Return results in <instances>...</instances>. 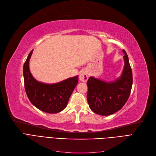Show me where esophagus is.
<instances>
[{
	"label": "esophagus",
	"instance_id": "34e87169",
	"mask_svg": "<svg viewBox=\"0 0 156 156\" xmlns=\"http://www.w3.org/2000/svg\"><path fill=\"white\" fill-rule=\"evenodd\" d=\"M88 79V75L87 73V72L86 71H83L80 73L79 74V79L80 81L82 82H87V80Z\"/></svg>",
	"mask_w": 156,
	"mask_h": 156
}]
</instances>
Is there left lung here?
Here are the masks:
<instances>
[{
  "mask_svg": "<svg viewBox=\"0 0 156 156\" xmlns=\"http://www.w3.org/2000/svg\"><path fill=\"white\" fill-rule=\"evenodd\" d=\"M125 66L120 77L105 82L94 77L87 81V100L90 109L97 114L109 115L121 110L129 98L133 83L132 72L125 50Z\"/></svg>",
  "mask_w": 156,
  "mask_h": 156,
  "instance_id": "left-lung-1",
  "label": "left lung"
}]
</instances>
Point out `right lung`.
Instances as JSON below:
<instances>
[{
  "mask_svg": "<svg viewBox=\"0 0 156 156\" xmlns=\"http://www.w3.org/2000/svg\"><path fill=\"white\" fill-rule=\"evenodd\" d=\"M33 50L27 57L23 66L24 87L27 96L32 105L40 110L56 114L66 108L69 97L78 83V76L68 78L55 84L41 83L32 76L29 61Z\"/></svg>",
  "mask_w": 156,
  "mask_h": 156,
  "instance_id": "1",
  "label": "right lung"
}]
</instances>
